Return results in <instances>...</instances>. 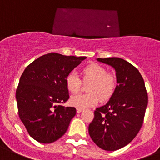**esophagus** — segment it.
Masks as SVG:
<instances>
[{
    "instance_id": "obj_1",
    "label": "esophagus",
    "mask_w": 160,
    "mask_h": 160,
    "mask_svg": "<svg viewBox=\"0 0 160 160\" xmlns=\"http://www.w3.org/2000/svg\"><path fill=\"white\" fill-rule=\"evenodd\" d=\"M83 111V109H81V108H77V113H80V112Z\"/></svg>"
}]
</instances>
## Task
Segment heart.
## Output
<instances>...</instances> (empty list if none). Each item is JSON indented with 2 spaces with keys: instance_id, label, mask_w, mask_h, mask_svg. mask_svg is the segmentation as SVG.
Segmentation results:
<instances>
[{
  "instance_id": "1",
  "label": "heart",
  "mask_w": 160,
  "mask_h": 160,
  "mask_svg": "<svg viewBox=\"0 0 160 160\" xmlns=\"http://www.w3.org/2000/svg\"><path fill=\"white\" fill-rule=\"evenodd\" d=\"M104 67L98 64H90L82 69L84 81H91L88 86L87 94L72 95L69 102L72 107L77 108H87L94 107L98 102V97L101 101H107L113 95L116 89V79ZM66 88L72 93H77L80 90L81 81L77 73L69 72L65 78Z\"/></svg>"
}]
</instances>
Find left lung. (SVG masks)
Instances as JSON below:
<instances>
[{
    "label": "left lung",
    "instance_id": "left-lung-1",
    "mask_svg": "<svg viewBox=\"0 0 160 160\" xmlns=\"http://www.w3.org/2000/svg\"><path fill=\"white\" fill-rule=\"evenodd\" d=\"M96 60L115 70L118 85L108 102L95 110L89 135L100 148L116 151L129 144L141 129L148 94L142 76L130 63L119 58Z\"/></svg>",
    "mask_w": 160,
    "mask_h": 160
}]
</instances>
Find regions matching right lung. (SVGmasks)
I'll list each match as a JSON object with an SVG mask.
<instances>
[{
    "instance_id": "1",
    "label": "right lung",
    "mask_w": 160,
    "mask_h": 160,
    "mask_svg": "<svg viewBox=\"0 0 160 160\" xmlns=\"http://www.w3.org/2000/svg\"><path fill=\"white\" fill-rule=\"evenodd\" d=\"M85 58L50 53L23 71L16 93L18 112L29 135L38 142H54L68 129L77 110L60 105L69 98L65 78Z\"/></svg>"
}]
</instances>
